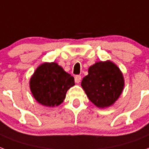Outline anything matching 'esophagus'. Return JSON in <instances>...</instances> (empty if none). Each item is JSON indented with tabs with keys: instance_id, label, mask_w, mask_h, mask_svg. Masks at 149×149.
Instances as JSON below:
<instances>
[{
	"instance_id": "34e87169",
	"label": "esophagus",
	"mask_w": 149,
	"mask_h": 149,
	"mask_svg": "<svg viewBox=\"0 0 149 149\" xmlns=\"http://www.w3.org/2000/svg\"><path fill=\"white\" fill-rule=\"evenodd\" d=\"M81 80V77L80 75H76L75 77H74V81H75V82L77 83V84L80 83Z\"/></svg>"
}]
</instances>
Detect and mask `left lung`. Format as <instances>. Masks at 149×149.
Segmentation results:
<instances>
[{
    "mask_svg": "<svg viewBox=\"0 0 149 149\" xmlns=\"http://www.w3.org/2000/svg\"><path fill=\"white\" fill-rule=\"evenodd\" d=\"M88 72L81 85L89 100L99 108L113 104L124 86V76L120 68L114 63L107 61L90 66Z\"/></svg>",
    "mask_w": 149,
    "mask_h": 149,
    "instance_id": "obj_1",
    "label": "left lung"
}]
</instances>
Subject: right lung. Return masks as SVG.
Returning <instances> with one entry per match:
<instances>
[{
  "instance_id": "obj_1",
  "label": "right lung",
  "mask_w": 149,
  "mask_h": 149,
  "mask_svg": "<svg viewBox=\"0 0 149 149\" xmlns=\"http://www.w3.org/2000/svg\"><path fill=\"white\" fill-rule=\"evenodd\" d=\"M29 85L39 103L54 107L64 102L68 90L74 85V78L55 62L43 63L31 77Z\"/></svg>"
}]
</instances>
